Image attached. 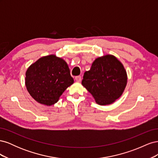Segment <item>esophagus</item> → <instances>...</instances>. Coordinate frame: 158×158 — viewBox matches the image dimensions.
<instances>
[{"label":"esophagus","instance_id":"obj_1","mask_svg":"<svg viewBox=\"0 0 158 158\" xmlns=\"http://www.w3.org/2000/svg\"><path fill=\"white\" fill-rule=\"evenodd\" d=\"M75 80L76 81V82H81V80H82V77H81L80 76H76V77H75Z\"/></svg>","mask_w":158,"mask_h":158}]
</instances>
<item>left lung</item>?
<instances>
[{"instance_id":"8db88e82","label":"left lung","mask_w":158,"mask_h":158,"mask_svg":"<svg viewBox=\"0 0 158 158\" xmlns=\"http://www.w3.org/2000/svg\"><path fill=\"white\" fill-rule=\"evenodd\" d=\"M127 84V74L115 56L106 55L95 59L84 73L82 84L100 106L110 105L121 96Z\"/></svg>"}]
</instances>
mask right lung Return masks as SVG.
<instances>
[{"label":"right lung","mask_w":158,"mask_h":158,"mask_svg":"<svg viewBox=\"0 0 158 158\" xmlns=\"http://www.w3.org/2000/svg\"><path fill=\"white\" fill-rule=\"evenodd\" d=\"M73 83L67 63L55 55L41 57L31 64L26 73L27 92L36 102L45 106L58 102Z\"/></svg>","instance_id":"right-lung-1"}]
</instances>
